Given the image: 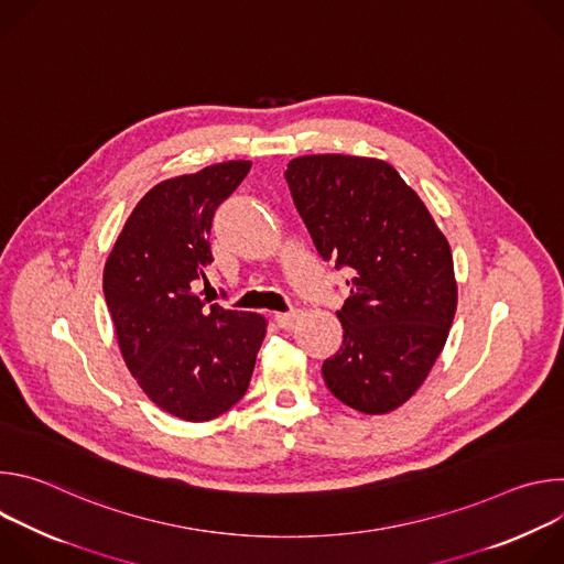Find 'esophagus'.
Here are the masks:
<instances>
[{"label": "esophagus", "mask_w": 564, "mask_h": 564, "mask_svg": "<svg viewBox=\"0 0 564 564\" xmlns=\"http://www.w3.org/2000/svg\"><path fill=\"white\" fill-rule=\"evenodd\" d=\"M274 318H276L279 328H283V330H292V328H294V324H296L299 314H296L294 310H290V312H276V314H274Z\"/></svg>", "instance_id": "34e87169"}]
</instances>
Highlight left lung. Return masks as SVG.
Wrapping results in <instances>:
<instances>
[{"label": "left lung", "mask_w": 564, "mask_h": 564, "mask_svg": "<svg viewBox=\"0 0 564 564\" xmlns=\"http://www.w3.org/2000/svg\"><path fill=\"white\" fill-rule=\"evenodd\" d=\"M285 181L318 257L352 276L337 310L341 348L321 366L326 386L359 413H390L446 344L457 307L448 240L383 160L301 155Z\"/></svg>", "instance_id": "8db88e82"}]
</instances>
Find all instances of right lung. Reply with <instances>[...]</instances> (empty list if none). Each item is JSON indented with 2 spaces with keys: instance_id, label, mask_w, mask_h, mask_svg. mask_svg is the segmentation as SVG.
Instances as JSON below:
<instances>
[{
  "instance_id": "obj_1",
  "label": "right lung",
  "mask_w": 564,
  "mask_h": 564,
  "mask_svg": "<svg viewBox=\"0 0 564 564\" xmlns=\"http://www.w3.org/2000/svg\"><path fill=\"white\" fill-rule=\"evenodd\" d=\"M252 163L205 167L151 187L127 218L105 265V299L122 357L155 406L207 422L246 394L265 318L207 305L194 288L214 261L216 207Z\"/></svg>"
}]
</instances>
